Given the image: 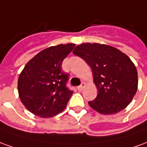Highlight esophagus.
<instances>
[{
  "label": "esophagus",
  "mask_w": 147,
  "mask_h": 147,
  "mask_svg": "<svg viewBox=\"0 0 147 147\" xmlns=\"http://www.w3.org/2000/svg\"><path fill=\"white\" fill-rule=\"evenodd\" d=\"M85 86H86V84H84V83H83V84H81V85H80V86L77 88V89L80 91H82L84 89V88H85Z\"/></svg>",
  "instance_id": "34e87169"
}]
</instances>
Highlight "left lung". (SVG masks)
<instances>
[{
    "label": "left lung",
    "mask_w": 147,
    "mask_h": 147,
    "mask_svg": "<svg viewBox=\"0 0 147 147\" xmlns=\"http://www.w3.org/2000/svg\"><path fill=\"white\" fill-rule=\"evenodd\" d=\"M73 53L91 67L97 97L88 102L92 109L102 115L121 111L130 104L138 90V72L128 56L112 46L84 43Z\"/></svg>",
    "instance_id": "1"
}]
</instances>
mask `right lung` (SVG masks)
Wrapping results in <instances>:
<instances>
[{"mask_svg":"<svg viewBox=\"0 0 147 147\" xmlns=\"http://www.w3.org/2000/svg\"><path fill=\"white\" fill-rule=\"evenodd\" d=\"M75 44L42 50L24 66L18 78L20 101L30 112L41 118L55 116L65 109L73 91L67 88L68 74L61 64Z\"/></svg>","mask_w":147,"mask_h":147,"instance_id":"1","label":"right lung"}]
</instances>
